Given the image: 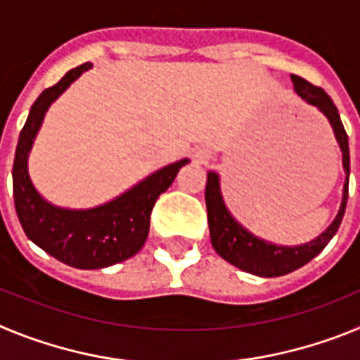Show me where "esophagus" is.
Segmentation results:
<instances>
[{
    "label": "esophagus",
    "instance_id": "obj_1",
    "mask_svg": "<svg viewBox=\"0 0 360 360\" xmlns=\"http://www.w3.org/2000/svg\"><path fill=\"white\" fill-rule=\"evenodd\" d=\"M198 160H200V162H205V160H207V155H205V153H200V155H198Z\"/></svg>",
    "mask_w": 360,
    "mask_h": 360
}]
</instances>
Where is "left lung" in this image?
Instances as JSON below:
<instances>
[{
    "mask_svg": "<svg viewBox=\"0 0 360 360\" xmlns=\"http://www.w3.org/2000/svg\"><path fill=\"white\" fill-rule=\"evenodd\" d=\"M292 82L295 86L297 95L304 98L307 103L319 108L324 115L328 117L330 124L333 126L337 142L342 149V164L346 169V182H345V195H342L341 209L335 216L333 224L326 231L316 238L314 241L301 247H278L270 245L266 241L257 240L250 232L245 231L241 225L234 221L229 211L225 209L221 193H219L218 174H207V186H205V205H207V219L209 231H211V243L216 252L224 257L225 262L238 269L249 272V274L262 276V278H278L288 272L301 269L307 265L310 259L317 256L321 250L328 245V241L335 236L342 221V216L346 211V202H348V176H349V148H348V135L341 122L339 111L330 95L321 88V86L311 84L307 79L292 75Z\"/></svg>",
    "mask_w": 360,
    "mask_h": 360,
    "instance_id": "left-lung-1",
    "label": "left lung"
}]
</instances>
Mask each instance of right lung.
Returning a JSON list of instances; mask_svg holds the SVG:
<instances>
[{
  "label": "right lung",
  "instance_id": "obj_1",
  "mask_svg": "<svg viewBox=\"0 0 360 360\" xmlns=\"http://www.w3.org/2000/svg\"><path fill=\"white\" fill-rule=\"evenodd\" d=\"M88 68H91L90 63L70 70L61 81L36 98L19 133L12 167L15 212L28 240L59 262L84 270L115 265L142 249L149 232L153 205L173 184L180 167L189 162H174L146 178L126 195L90 211H68L44 202L28 178V151L50 104Z\"/></svg>",
  "mask_w": 360,
  "mask_h": 360
}]
</instances>
